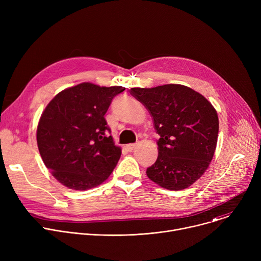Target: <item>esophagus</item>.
<instances>
[{
    "instance_id": "esophagus-1",
    "label": "esophagus",
    "mask_w": 261,
    "mask_h": 261,
    "mask_svg": "<svg viewBox=\"0 0 261 261\" xmlns=\"http://www.w3.org/2000/svg\"><path fill=\"white\" fill-rule=\"evenodd\" d=\"M137 146V144L136 143H131V144H127L126 145V147H127V150L129 151V152H132L134 148Z\"/></svg>"
}]
</instances>
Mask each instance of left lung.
Returning <instances> with one entry per match:
<instances>
[{
  "label": "left lung",
  "instance_id": "8db88e82",
  "mask_svg": "<svg viewBox=\"0 0 261 261\" xmlns=\"http://www.w3.org/2000/svg\"><path fill=\"white\" fill-rule=\"evenodd\" d=\"M130 94L153 117L158 158L146 175L167 190L190 187L208 168L217 146L219 119L212 103L182 85L132 88Z\"/></svg>",
  "mask_w": 261,
  "mask_h": 261
}]
</instances>
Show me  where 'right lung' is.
Wrapping results in <instances>:
<instances>
[{
	"mask_svg": "<svg viewBox=\"0 0 261 261\" xmlns=\"http://www.w3.org/2000/svg\"><path fill=\"white\" fill-rule=\"evenodd\" d=\"M123 91L83 83L60 92L43 110L37 144L45 166L65 187L89 190L114 171L122 148L109 135L104 116Z\"/></svg>",
	"mask_w": 261,
	"mask_h": 261,
	"instance_id": "right-lung-1",
	"label": "right lung"
}]
</instances>
